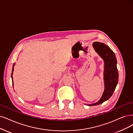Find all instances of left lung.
Wrapping results in <instances>:
<instances>
[{
	"mask_svg": "<svg viewBox=\"0 0 133 133\" xmlns=\"http://www.w3.org/2000/svg\"><path fill=\"white\" fill-rule=\"evenodd\" d=\"M93 46L95 51L104 61L105 90L102 98L98 102L87 104L88 106L98 105L108 100L112 96L118 81V72L117 68V59L115 53L108 46L99 42H94Z\"/></svg>",
	"mask_w": 133,
	"mask_h": 133,
	"instance_id": "obj_1",
	"label": "left lung"
}]
</instances>
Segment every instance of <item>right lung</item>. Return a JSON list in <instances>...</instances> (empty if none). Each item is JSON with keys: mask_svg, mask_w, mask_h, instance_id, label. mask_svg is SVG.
Returning a JSON list of instances; mask_svg holds the SVG:
<instances>
[{"mask_svg": "<svg viewBox=\"0 0 133 133\" xmlns=\"http://www.w3.org/2000/svg\"><path fill=\"white\" fill-rule=\"evenodd\" d=\"M15 65V64H14L13 65V68H12V74H11V78H12V84H13V87H14V82H13V78H12V74H13V71H14V67Z\"/></svg>", "mask_w": 133, "mask_h": 133, "instance_id": "obj_1", "label": "right lung"}]
</instances>
